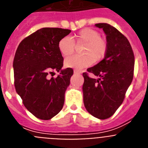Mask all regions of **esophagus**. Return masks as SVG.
<instances>
[{
  "label": "esophagus",
  "instance_id": "obj_1",
  "mask_svg": "<svg viewBox=\"0 0 148 148\" xmlns=\"http://www.w3.org/2000/svg\"><path fill=\"white\" fill-rule=\"evenodd\" d=\"M82 73V71H79V70H74V73H75V74H80V73Z\"/></svg>",
  "mask_w": 148,
  "mask_h": 148
}]
</instances>
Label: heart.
<instances>
[{"label": "heart", "mask_w": 148, "mask_h": 148, "mask_svg": "<svg viewBox=\"0 0 148 148\" xmlns=\"http://www.w3.org/2000/svg\"><path fill=\"white\" fill-rule=\"evenodd\" d=\"M77 45H84L82 56H73L65 60L66 67L83 69L90 66L92 63H99L102 61L107 55L108 49V41L104 38L101 37L98 31L92 29H82L71 38L64 37L58 41V48L64 57H69L75 52Z\"/></svg>", "instance_id": "1"}]
</instances>
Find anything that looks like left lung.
Returning <instances> with one entry per match:
<instances>
[{
    "instance_id": "8db88e82",
    "label": "left lung",
    "mask_w": 148,
    "mask_h": 148,
    "mask_svg": "<svg viewBox=\"0 0 148 148\" xmlns=\"http://www.w3.org/2000/svg\"><path fill=\"white\" fill-rule=\"evenodd\" d=\"M106 34L108 49L102 61L84 73V104L90 114L99 119L113 116L122 104L133 78L135 58L129 40L108 23L95 24Z\"/></svg>"
}]
</instances>
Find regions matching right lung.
Here are the masks:
<instances>
[{"label": "right lung", "instance_id": "add662e5", "mask_svg": "<svg viewBox=\"0 0 148 148\" xmlns=\"http://www.w3.org/2000/svg\"><path fill=\"white\" fill-rule=\"evenodd\" d=\"M70 32L61 28L40 29L23 39L15 53V90L25 108L40 119H51L64 106L65 91L73 70H61L64 58L58 44ZM55 71H61L60 75L49 79V75Z\"/></svg>", "mask_w": 148, "mask_h": 148}]
</instances>
